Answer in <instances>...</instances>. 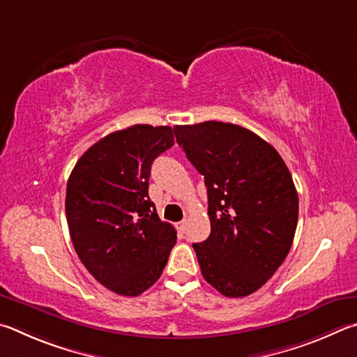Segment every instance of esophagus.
Returning a JSON list of instances; mask_svg holds the SVG:
<instances>
[{
  "mask_svg": "<svg viewBox=\"0 0 357 357\" xmlns=\"http://www.w3.org/2000/svg\"><path fill=\"white\" fill-rule=\"evenodd\" d=\"M177 229L180 230V232H185V230H186V221H180L177 224Z\"/></svg>",
  "mask_w": 357,
  "mask_h": 357,
  "instance_id": "esophagus-1",
  "label": "esophagus"
}]
</instances>
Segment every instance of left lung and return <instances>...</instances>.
I'll return each mask as SVG.
<instances>
[{
	"instance_id": "8db88e82",
	"label": "left lung",
	"mask_w": 357,
	"mask_h": 357,
	"mask_svg": "<svg viewBox=\"0 0 357 357\" xmlns=\"http://www.w3.org/2000/svg\"><path fill=\"white\" fill-rule=\"evenodd\" d=\"M175 137L208 195L210 236L195 243L207 282L227 298L248 296L276 273L298 224V192L271 144L240 125H175Z\"/></svg>"
}]
</instances>
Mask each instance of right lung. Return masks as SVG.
I'll return each mask as SVG.
<instances>
[{
	"label": "right lung",
	"instance_id": "obj_1",
	"mask_svg": "<svg viewBox=\"0 0 357 357\" xmlns=\"http://www.w3.org/2000/svg\"><path fill=\"white\" fill-rule=\"evenodd\" d=\"M172 146L167 125H133L87 149L68 177L66 216L75 251L96 280L117 295L150 289L177 241L149 197L152 162Z\"/></svg>",
	"mask_w": 357,
	"mask_h": 357
}]
</instances>
